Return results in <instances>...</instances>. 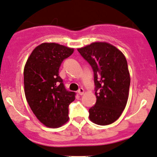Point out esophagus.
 <instances>
[{"mask_svg": "<svg viewBox=\"0 0 157 157\" xmlns=\"http://www.w3.org/2000/svg\"><path fill=\"white\" fill-rule=\"evenodd\" d=\"M77 93H78L80 95H83V93H84V90H83V88H80V89H79V90H78V91H77Z\"/></svg>", "mask_w": 157, "mask_h": 157, "instance_id": "1", "label": "esophagus"}]
</instances>
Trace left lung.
Returning a JSON list of instances; mask_svg holds the SVG:
<instances>
[{
  "label": "left lung",
  "instance_id": "1",
  "mask_svg": "<svg viewBox=\"0 0 157 157\" xmlns=\"http://www.w3.org/2000/svg\"><path fill=\"white\" fill-rule=\"evenodd\" d=\"M77 50L94 72L96 103L89 110L90 120L100 126L111 124L121 116L128 98L130 74L126 57L107 42H93Z\"/></svg>",
  "mask_w": 157,
  "mask_h": 157
}]
</instances>
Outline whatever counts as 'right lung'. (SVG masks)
<instances>
[{"mask_svg": "<svg viewBox=\"0 0 157 157\" xmlns=\"http://www.w3.org/2000/svg\"><path fill=\"white\" fill-rule=\"evenodd\" d=\"M74 48L43 43L34 49L24 67L26 100L37 120L49 128H59L69 120L68 106L75 93L65 90L59 70Z\"/></svg>", "mask_w": 157, "mask_h": 157, "instance_id": "obj_1", "label": "right lung"}]
</instances>
